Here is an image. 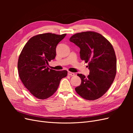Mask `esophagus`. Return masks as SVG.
I'll list each match as a JSON object with an SVG mask.
<instances>
[{"instance_id": "obj_1", "label": "esophagus", "mask_w": 133, "mask_h": 133, "mask_svg": "<svg viewBox=\"0 0 133 133\" xmlns=\"http://www.w3.org/2000/svg\"><path fill=\"white\" fill-rule=\"evenodd\" d=\"M68 74L69 75H70V76H74V75H75L74 73H72V72H70V71H68Z\"/></svg>"}]
</instances>
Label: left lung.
I'll return each instance as SVG.
<instances>
[{
    "instance_id": "left-lung-1",
    "label": "left lung",
    "mask_w": 133,
    "mask_h": 133,
    "mask_svg": "<svg viewBox=\"0 0 133 133\" xmlns=\"http://www.w3.org/2000/svg\"><path fill=\"white\" fill-rule=\"evenodd\" d=\"M70 42L80 49V57L88 63L89 75L78 74L82 80L75 88L84 99L94 100L102 96L113 83L116 73V58L111 44L95 31H84L72 35Z\"/></svg>"
}]
</instances>
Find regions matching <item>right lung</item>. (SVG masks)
<instances>
[{
  "instance_id": "obj_1",
  "label": "right lung",
  "mask_w": 133,
  "mask_h": 133,
  "mask_svg": "<svg viewBox=\"0 0 133 133\" xmlns=\"http://www.w3.org/2000/svg\"><path fill=\"white\" fill-rule=\"evenodd\" d=\"M66 34L50 33L31 37L23 48L18 62L19 76L24 85L35 97L45 99L57 90L66 70L56 71L48 67L56 56V47Z\"/></svg>"
}]
</instances>
